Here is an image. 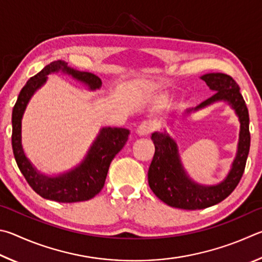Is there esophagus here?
Here are the masks:
<instances>
[{"mask_svg": "<svg viewBox=\"0 0 262 262\" xmlns=\"http://www.w3.org/2000/svg\"><path fill=\"white\" fill-rule=\"evenodd\" d=\"M150 132H152V126H150L149 123L147 122L141 123L139 127L137 128V134H138L140 137H147L150 135Z\"/></svg>", "mask_w": 262, "mask_h": 262, "instance_id": "1", "label": "esophagus"}]
</instances>
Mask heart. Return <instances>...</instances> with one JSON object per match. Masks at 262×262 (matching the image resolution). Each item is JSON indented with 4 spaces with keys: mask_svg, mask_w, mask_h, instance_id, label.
<instances>
[{
    "mask_svg": "<svg viewBox=\"0 0 262 262\" xmlns=\"http://www.w3.org/2000/svg\"><path fill=\"white\" fill-rule=\"evenodd\" d=\"M164 101H166V99H164V96H157V98L154 99V104L161 105V104L164 103Z\"/></svg>",
    "mask_w": 262,
    "mask_h": 262,
    "instance_id": "1",
    "label": "heart"
}]
</instances>
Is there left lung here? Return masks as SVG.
<instances>
[{"mask_svg": "<svg viewBox=\"0 0 262 262\" xmlns=\"http://www.w3.org/2000/svg\"><path fill=\"white\" fill-rule=\"evenodd\" d=\"M200 78L214 94L195 108L187 109L183 116L216 102H227L239 121V139L236 157L226 178L217 184L204 185L192 180L185 170L176 140L166 130L152 134L155 153L148 169L149 187L164 204L181 209H204L226 199L239 183L250 152L249 110L239 86L230 76L220 72L206 73Z\"/></svg>", "mask_w": 262, "mask_h": 262, "instance_id": "1", "label": "left lung"}]
</instances>
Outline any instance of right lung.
Here are the masks:
<instances>
[{
  "mask_svg": "<svg viewBox=\"0 0 262 262\" xmlns=\"http://www.w3.org/2000/svg\"><path fill=\"white\" fill-rule=\"evenodd\" d=\"M58 72L81 82L89 91H96L102 86L98 76L76 70L64 61L46 66L38 75L27 80L12 109V149L18 168L36 193L58 203H78L94 198L102 190L110 163L126 144L130 131L124 127L104 126L100 128L84 159L76 167L57 175H46L38 170L23 148L21 121L32 96L47 82L48 75Z\"/></svg>",
  "mask_w": 262,
  "mask_h": 262,
  "instance_id": "1",
  "label": "right lung"
}]
</instances>
